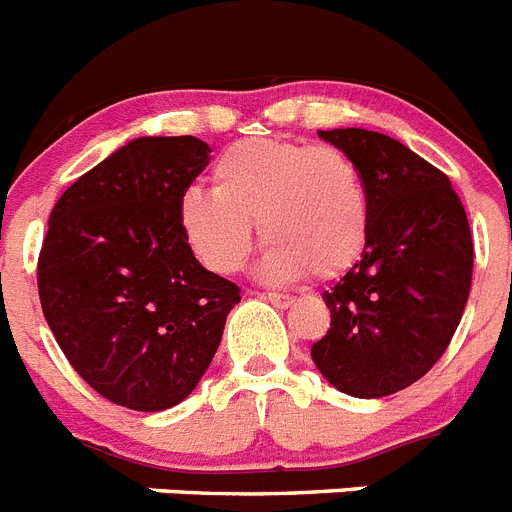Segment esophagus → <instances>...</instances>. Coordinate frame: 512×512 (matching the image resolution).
<instances>
[{"mask_svg": "<svg viewBox=\"0 0 512 512\" xmlns=\"http://www.w3.org/2000/svg\"><path fill=\"white\" fill-rule=\"evenodd\" d=\"M266 300H269L274 308H290V305L295 303L292 295H279V292H266Z\"/></svg>", "mask_w": 512, "mask_h": 512, "instance_id": "obj_1", "label": "esophagus"}]
</instances>
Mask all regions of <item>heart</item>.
Returning <instances> with one entry per match:
<instances>
[{
    "label": "heart",
    "mask_w": 512,
    "mask_h": 512,
    "mask_svg": "<svg viewBox=\"0 0 512 512\" xmlns=\"http://www.w3.org/2000/svg\"><path fill=\"white\" fill-rule=\"evenodd\" d=\"M212 183L214 191L194 186L178 199L183 240L209 272H238L253 222L269 240L261 256L269 282H298L310 272L339 277L368 246V186L342 150L243 139L217 157Z\"/></svg>",
    "instance_id": "heart-1"
}]
</instances>
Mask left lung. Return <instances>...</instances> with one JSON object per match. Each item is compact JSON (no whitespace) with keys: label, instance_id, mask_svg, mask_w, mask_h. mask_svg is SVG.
Instances as JSON below:
<instances>
[{"label":"left lung","instance_id":"8db88e82","mask_svg":"<svg viewBox=\"0 0 512 512\" xmlns=\"http://www.w3.org/2000/svg\"><path fill=\"white\" fill-rule=\"evenodd\" d=\"M355 160L370 196L368 246L323 300L331 326L310 347L318 373L355 399L404 391L440 360L464 316L474 243L443 170L368 129L318 131Z\"/></svg>","mask_w":512,"mask_h":512}]
</instances>
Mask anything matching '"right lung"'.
<instances>
[{
    "label": "right lung",
    "instance_id": "obj_1",
    "mask_svg": "<svg viewBox=\"0 0 512 512\" xmlns=\"http://www.w3.org/2000/svg\"><path fill=\"white\" fill-rule=\"evenodd\" d=\"M209 152L196 137L131 139L48 217L38 259L48 329L82 381L134 412H163L194 391L240 303L178 227V199Z\"/></svg>",
    "mask_w": 512,
    "mask_h": 512
}]
</instances>
